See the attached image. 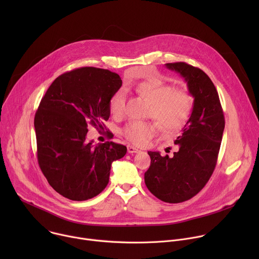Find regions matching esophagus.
Instances as JSON below:
<instances>
[{
    "mask_svg": "<svg viewBox=\"0 0 259 259\" xmlns=\"http://www.w3.org/2000/svg\"><path fill=\"white\" fill-rule=\"evenodd\" d=\"M127 151H128V154H137V153H139V150H137L136 147H134L132 145L127 146Z\"/></svg>",
    "mask_w": 259,
    "mask_h": 259,
    "instance_id": "esophagus-1",
    "label": "esophagus"
}]
</instances>
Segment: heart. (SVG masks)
<instances>
[{"label": "heart", "mask_w": 259, "mask_h": 259, "mask_svg": "<svg viewBox=\"0 0 259 259\" xmlns=\"http://www.w3.org/2000/svg\"><path fill=\"white\" fill-rule=\"evenodd\" d=\"M137 92L150 101L149 115L154 117L163 130L177 132L187 124L194 105L193 96L184 90L174 89L159 78L153 77L139 83ZM125 109V92L118 90L109 100V112L121 117ZM158 130L155 122L131 121L122 129V135L131 143L142 145Z\"/></svg>", "instance_id": "heart-1"}]
</instances>
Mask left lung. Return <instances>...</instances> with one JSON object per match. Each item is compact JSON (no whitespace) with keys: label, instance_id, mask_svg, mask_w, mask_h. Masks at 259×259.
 <instances>
[{"label":"left lung","instance_id":"left-lung-1","mask_svg":"<svg viewBox=\"0 0 259 259\" xmlns=\"http://www.w3.org/2000/svg\"><path fill=\"white\" fill-rule=\"evenodd\" d=\"M179 72L193 95L192 115L177 137L173 157L147 152L151 166L144 173L146 188L166 203H181L195 197L210 179L218 158L225 130V115L217 90L199 67L186 62L166 63Z\"/></svg>","mask_w":259,"mask_h":259}]
</instances>
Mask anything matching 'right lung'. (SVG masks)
I'll use <instances>...</instances> for the list:
<instances>
[{"label": "right lung", "instance_id": "obj_1", "mask_svg": "<svg viewBox=\"0 0 259 259\" xmlns=\"http://www.w3.org/2000/svg\"><path fill=\"white\" fill-rule=\"evenodd\" d=\"M121 86L118 73L86 66L62 73L43 96L34 116L36 155L49 184L64 198L86 201L99 195L112 163L126 155L123 144L86 140L88 126L105 127L109 100Z\"/></svg>", "mask_w": 259, "mask_h": 259}]
</instances>
